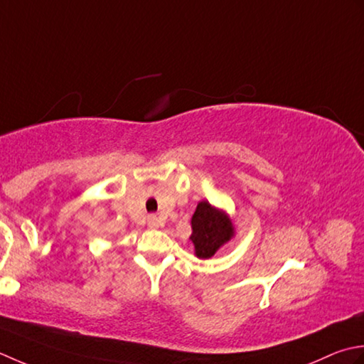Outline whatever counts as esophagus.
<instances>
[{
  "label": "esophagus",
  "instance_id": "obj_1",
  "mask_svg": "<svg viewBox=\"0 0 364 364\" xmlns=\"http://www.w3.org/2000/svg\"><path fill=\"white\" fill-rule=\"evenodd\" d=\"M161 223H160V220L155 217V215H151L149 218H147V226L149 228H152V229H155V228H159Z\"/></svg>",
  "mask_w": 364,
  "mask_h": 364
}]
</instances>
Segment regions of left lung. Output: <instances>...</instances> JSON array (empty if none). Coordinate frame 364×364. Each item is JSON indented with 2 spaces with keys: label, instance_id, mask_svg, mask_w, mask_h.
<instances>
[{
  "label": "left lung",
  "instance_id": "obj_1",
  "mask_svg": "<svg viewBox=\"0 0 364 364\" xmlns=\"http://www.w3.org/2000/svg\"><path fill=\"white\" fill-rule=\"evenodd\" d=\"M191 242L195 245L196 256L199 259L212 257L217 250L225 245L234 235L232 223L226 213L213 209V207L201 201L198 204L191 218Z\"/></svg>",
  "mask_w": 364,
  "mask_h": 364
}]
</instances>
